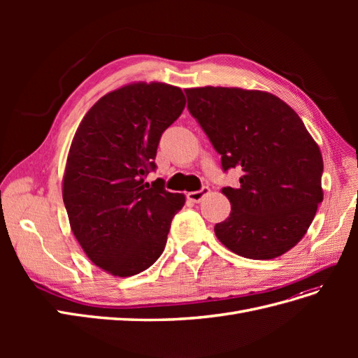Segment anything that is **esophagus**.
<instances>
[{
    "mask_svg": "<svg viewBox=\"0 0 358 358\" xmlns=\"http://www.w3.org/2000/svg\"><path fill=\"white\" fill-rule=\"evenodd\" d=\"M210 192V188L209 187H203L200 191H192V192H188L187 197L189 201L192 203H200L208 194Z\"/></svg>",
    "mask_w": 358,
    "mask_h": 358,
    "instance_id": "esophagus-1",
    "label": "esophagus"
}]
</instances>
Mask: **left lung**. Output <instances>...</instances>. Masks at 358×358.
I'll list each match as a JSON object with an SVG mask.
<instances>
[{
    "mask_svg": "<svg viewBox=\"0 0 358 358\" xmlns=\"http://www.w3.org/2000/svg\"><path fill=\"white\" fill-rule=\"evenodd\" d=\"M185 94L222 169L243 173L239 188L221 189L231 212L215 225L218 241L251 259L288 252L306 234L324 199L317 142L299 115L270 92L201 86Z\"/></svg>",
    "mask_w": 358,
    "mask_h": 358,
    "instance_id": "1",
    "label": "left lung"
}]
</instances>
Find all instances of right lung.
Instances as JSON below:
<instances>
[{
  "mask_svg": "<svg viewBox=\"0 0 358 358\" xmlns=\"http://www.w3.org/2000/svg\"><path fill=\"white\" fill-rule=\"evenodd\" d=\"M178 86L133 82L86 112L67 155L62 199L83 252L106 273L133 276L162 254L170 224L185 204L154 170L161 134L185 109Z\"/></svg>",
  "mask_w": 358,
  "mask_h": 358,
  "instance_id": "add662e5",
  "label": "right lung"
}]
</instances>
